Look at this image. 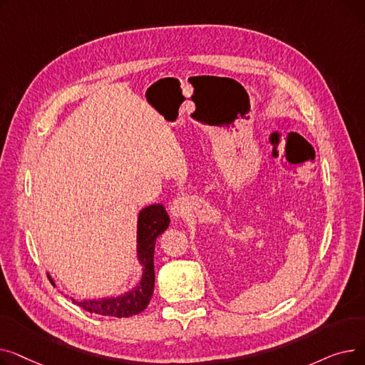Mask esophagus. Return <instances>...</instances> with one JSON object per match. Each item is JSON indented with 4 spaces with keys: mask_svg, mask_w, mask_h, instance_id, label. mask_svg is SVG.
<instances>
[{
    "mask_svg": "<svg viewBox=\"0 0 365 365\" xmlns=\"http://www.w3.org/2000/svg\"><path fill=\"white\" fill-rule=\"evenodd\" d=\"M189 212V201L185 197H179L170 204V213L175 219H180Z\"/></svg>",
    "mask_w": 365,
    "mask_h": 365,
    "instance_id": "1",
    "label": "esophagus"
}]
</instances>
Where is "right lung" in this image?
Here are the masks:
<instances>
[{"label": "right lung", "instance_id": "obj_1", "mask_svg": "<svg viewBox=\"0 0 365 365\" xmlns=\"http://www.w3.org/2000/svg\"><path fill=\"white\" fill-rule=\"evenodd\" d=\"M168 226L170 217L163 204L143 207L138 215L136 231V260L140 266L139 281L118 296L84 300L71 297V300L88 312L105 317L127 318L145 311L153 294V287H155V271H153L155 241Z\"/></svg>", "mask_w": 365, "mask_h": 365}]
</instances>
